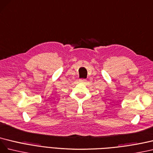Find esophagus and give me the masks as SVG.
Segmentation results:
<instances>
[{
    "label": "esophagus",
    "instance_id": "34e87169",
    "mask_svg": "<svg viewBox=\"0 0 153 153\" xmlns=\"http://www.w3.org/2000/svg\"><path fill=\"white\" fill-rule=\"evenodd\" d=\"M86 80L85 79H79V81L80 82H85Z\"/></svg>",
    "mask_w": 153,
    "mask_h": 153
}]
</instances>
